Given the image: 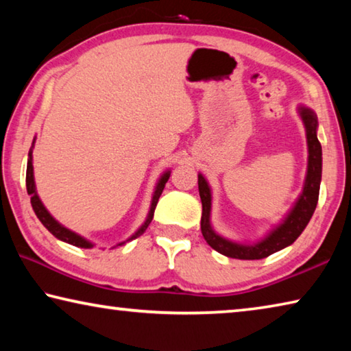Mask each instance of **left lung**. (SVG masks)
I'll list each match as a JSON object with an SVG mask.
<instances>
[{
  "label": "left lung",
  "mask_w": 351,
  "mask_h": 351,
  "mask_svg": "<svg viewBox=\"0 0 351 351\" xmlns=\"http://www.w3.org/2000/svg\"><path fill=\"white\" fill-rule=\"evenodd\" d=\"M302 121L305 123L306 130V142H308V170L305 178V186L302 195L297 199L293 209L278 224L272 232L255 245H240L219 237L210 226V206H212V193L210 187L203 175H198V190L199 198L203 203V215H201V232L204 240L212 249L217 252L226 255L230 258L239 260H260L269 257L280 249L287 247L297 240L306 224L310 223L314 210H316L320 189V178H322V147L317 139V117L314 111L300 106L299 108Z\"/></svg>",
  "instance_id": "obj_1"
}]
</instances>
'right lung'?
I'll return each mask as SVG.
<instances>
[{
    "label": "right lung",
    "instance_id": "add662e5",
    "mask_svg": "<svg viewBox=\"0 0 351 351\" xmlns=\"http://www.w3.org/2000/svg\"><path fill=\"white\" fill-rule=\"evenodd\" d=\"M35 141V139H34ZM32 148H34V144L31 147V150H29V158H27V169H26V189H27V193L31 195V204H32V209L35 212V215L38 217V219L41 223H43L45 228L49 230V232L56 237V239L62 240L64 243H69V245L73 246H77V247H93V243H90L88 240L83 239V237L77 235L75 232H73V230H69L64 228V226H62L58 221H56L54 218L51 217V213L46 210V207L43 206V203H41L38 195H37V190H35V181H34V165H32ZM170 178V171H165V173L159 178L158 181V186L156 189H154V193H153V199H152V206H150V212H148V217L145 219V223L141 226L138 232H136L134 235H132V239H138L139 235H142L145 232V229L148 228V224L152 223L153 219V213H154V209H156V204H158V199L159 197H161L162 190L165 187V182L169 181ZM121 245H123V243H121Z\"/></svg>",
    "mask_w": 351,
    "mask_h": 351
}]
</instances>
